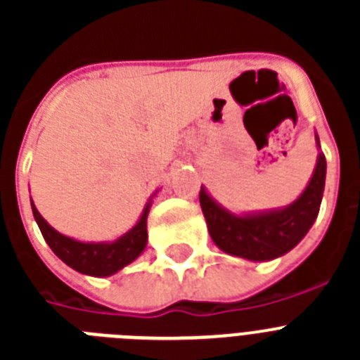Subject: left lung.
<instances>
[{
  "instance_id": "8db88e82",
  "label": "left lung",
  "mask_w": 360,
  "mask_h": 360,
  "mask_svg": "<svg viewBox=\"0 0 360 360\" xmlns=\"http://www.w3.org/2000/svg\"><path fill=\"white\" fill-rule=\"evenodd\" d=\"M316 146L319 153L310 182L287 207L236 214L216 202L202 186L200 205L209 234L219 250L249 262H270L290 252L307 236L319 214L326 180V158L321 153L317 133Z\"/></svg>"
}]
</instances>
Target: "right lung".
I'll return each mask as SVG.
<instances>
[{"label":"right lung","instance_id":"obj_1","mask_svg":"<svg viewBox=\"0 0 360 360\" xmlns=\"http://www.w3.org/2000/svg\"><path fill=\"white\" fill-rule=\"evenodd\" d=\"M157 193L158 191H155L151 198L148 200L139 221L128 232H124L122 236L113 241H79L65 236L39 214L34 202L30 203L32 212L39 225L44 241L49 243L50 249L61 262H65L66 265L81 274L108 278V276L117 274L119 270L135 262L136 257L144 252L146 245H148V214L151 209L153 196Z\"/></svg>","mask_w":360,"mask_h":360}]
</instances>
